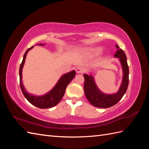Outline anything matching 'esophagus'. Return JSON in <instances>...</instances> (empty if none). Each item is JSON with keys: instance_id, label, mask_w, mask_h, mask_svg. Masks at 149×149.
Returning a JSON list of instances; mask_svg holds the SVG:
<instances>
[{"instance_id": "obj_1", "label": "esophagus", "mask_w": 149, "mask_h": 149, "mask_svg": "<svg viewBox=\"0 0 149 149\" xmlns=\"http://www.w3.org/2000/svg\"><path fill=\"white\" fill-rule=\"evenodd\" d=\"M76 72L77 74H82V73L85 72V68L81 66H78V67L76 68Z\"/></svg>"}]
</instances>
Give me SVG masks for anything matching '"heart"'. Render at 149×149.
<instances>
[{"label":"heart","instance_id":"obj_1","mask_svg":"<svg viewBox=\"0 0 149 149\" xmlns=\"http://www.w3.org/2000/svg\"><path fill=\"white\" fill-rule=\"evenodd\" d=\"M93 51L96 52V53H99L101 51H102V49H100V48H97V49H95L93 50Z\"/></svg>","mask_w":149,"mask_h":149}]
</instances>
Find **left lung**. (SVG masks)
<instances>
[{"instance_id": "1", "label": "left lung", "mask_w": 149, "mask_h": 149, "mask_svg": "<svg viewBox=\"0 0 149 149\" xmlns=\"http://www.w3.org/2000/svg\"><path fill=\"white\" fill-rule=\"evenodd\" d=\"M117 49L114 57L118 58L122 65L123 77L119 90L116 93L106 94L102 92L97 87L92 74H84V91L86 99L90 103L95 107L100 108H107L118 103L121 100L127 90L129 84V66L127 58L124 52L116 45Z\"/></svg>"}]
</instances>
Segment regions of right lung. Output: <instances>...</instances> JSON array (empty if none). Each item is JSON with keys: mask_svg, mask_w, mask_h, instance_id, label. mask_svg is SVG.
<instances>
[{"mask_svg": "<svg viewBox=\"0 0 149 149\" xmlns=\"http://www.w3.org/2000/svg\"><path fill=\"white\" fill-rule=\"evenodd\" d=\"M38 45H44V44L38 43ZM33 47L34 46L28 49L26 53L24 54L23 60H22V62L20 66L19 75H20V88L24 97L26 98V99L31 104H33L34 106L39 107V108L41 109L50 108V107H52L56 106L60 102V100L62 99V98L64 96V94L65 93L66 86H68V84L70 83V81L75 77V71L72 70L71 72L66 73V74H63L60 77L59 81L57 82L56 84L53 87L52 89L49 91V92L43 95L36 96L28 93L27 91L26 90V88H24L23 83H22V69H23L24 67L27 53L31 49L33 48Z\"/></svg>", "mask_w": 149, "mask_h": 149, "instance_id": "add662e5", "label": "right lung"}]
</instances>
